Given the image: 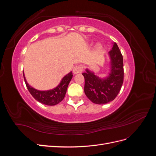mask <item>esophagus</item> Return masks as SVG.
Segmentation results:
<instances>
[{"mask_svg": "<svg viewBox=\"0 0 156 156\" xmlns=\"http://www.w3.org/2000/svg\"><path fill=\"white\" fill-rule=\"evenodd\" d=\"M83 67L82 65H78V66H75L73 69V73L74 74H77L81 73L83 72Z\"/></svg>", "mask_w": 156, "mask_h": 156, "instance_id": "obj_1", "label": "esophagus"}]
</instances>
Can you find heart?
I'll use <instances>...</instances> for the list:
<instances>
[{"instance_id": "heart-1", "label": "heart", "mask_w": 156, "mask_h": 156, "mask_svg": "<svg viewBox=\"0 0 156 156\" xmlns=\"http://www.w3.org/2000/svg\"><path fill=\"white\" fill-rule=\"evenodd\" d=\"M98 46H99V48H100V45H99Z\"/></svg>"}]
</instances>
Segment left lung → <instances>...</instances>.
<instances>
[{
	"instance_id": "left-lung-1",
	"label": "left lung",
	"mask_w": 156,
	"mask_h": 156,
	"mask_svg": "<svg viewBox=\"0 0 156 156\" xmlns=\"http://www.w3.org/2000/svg\"><path fill=\"white\" fill-rule=\"evenodd\" d=\"M111 71L105 78H100L88 69L83 73L84 77V93L96 104H105L114 100L124 82L123 56L116 43L108 52Z\"/></svg>"
}]
</instances>
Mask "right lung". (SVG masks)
<instances>
[{
    "label": "right lung",
    "instance_id": "obj_1",
    "mask_svg": "<svg viewBox=\"0 0 156 156\" xmlns=\"http://www.w3.org/2000/svg\"><path fill=\"white\" fill-rule=\"evenodd\" d=\"M23 77L27 89L36 100L46 105H55L64 98L68 84L73 77V74L72 72H69L62 78V81L56 88L44 91L38 90L30 86L27 82L24 73Z\"/></svg>",
    "mask_w": 156,
    "mask_h": 156
}]
</instances>
